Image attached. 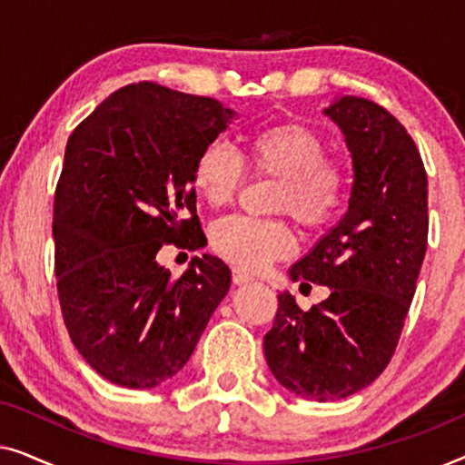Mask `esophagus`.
Segmentation results:
<instances>
[{
    "mask_svg": "<svg viewBox=\"0 0 465 465\" xmlns=\"http://www.w3.org/2000/svg\"><path fill=\"white\" fill-rule=\"evenodd\" d=\"M232 282L237 283V285H245V283L253 282V277L250 275V272H245V271H241V269H232Z\"/></svg>",
    "mask_w": 465,
    "mask_h": 465,
    "instance_id": "esophagus-1",
    "label": "esophagus"
}]
</instances>
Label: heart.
<instances>
[{
  "label": "heart",
  "instance_id": "1",
  "mask_svg": "<svg viewBox=\"0 0 465 465\" xmlns=\"http://www.w3.org/2000/svg\"><path fill=\"white\" fill-rule=\"evenodd\" d=\"M252 173L277 177L271 212L288 213L307 232L323 231L345 203L347 175L328 156L326 137L301 120L269 124L252 133L241 158L228 145L213 142L196 156L193 186L207 205L226 207ZM212 247L241 271H262L294 252V234L283 218L231 215L212 231Z\"/></svg>",
  "mask_w": 465,
  "mask_h": 465
}]
</instances>
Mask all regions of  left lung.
I'll use <instances>...</instances> for the list:
<instances>
[{
  "label": "left lung",
  "instance_id": "1",
  "mask_svg": "<svg viewBox=\"0 0 465 465\" xmlns=\"http://www.w3.org/2000/svg\"><path fill=\"white\" fill-rule=\"evenodd\" d=\"M345 133L353 186L342 220L290 269L328 285L309 311L283 292L264 336L271 372L296 396L342 400L385 371L428 250V175L415 142L385 107L342 97L323 110Z\"/></svg>",
  "mask_w": 465,
  "mask_h": 465
}]
</instances>
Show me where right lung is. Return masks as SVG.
Here are the masks:
<instances>
[{
	"label": "right lung",
	"mask_w": 465,
	"mask_h": 465,
	"mask_svg": "<svg viewBox=\"0 0 465 465\" xmlns=\"http://www.w3.org/2000/svg\"><path fill=\"white\" fill-rule=\"evenodd\" d=\"M232 110L154 82L112 93L67 139L54 190V275L63 322L110 383L152 390L182 371L231 288L203 253L182 277L163 245L199 243L193 167Z\"/></svg>",
	"instance_id": "obj_1"
}]
</instances>
